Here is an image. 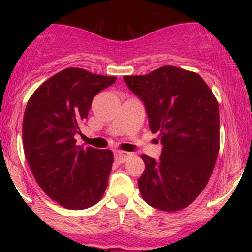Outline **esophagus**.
<instances>
[{"mask_svg":"<svg viewBox=\"0 0 252 252\" xmlns=\"http://www.w3.org/2000/svg\"><path fill=\"white\" fill-rule=\"evenodd\" d=\"M114 155H115V158H116L117 162L123 163L124 161L126 160V158H128V156H129V153L121 152V150H116V152L114 153Z\"/></svg>","mask_w":252,"mask_h":252,"instance_id":"esophagus-1","label":"esophagus"}]
</instances>
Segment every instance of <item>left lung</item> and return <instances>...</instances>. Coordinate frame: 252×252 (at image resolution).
I'll return each mask as SVG.
<instances>
[{"instance_id": "8db88e82", "label": "left lung", "mask_w": 252, "mask_h": 252, "mask_svg": "<svg viewBox=\"0 0 252 252\" xmlns=\"http://www.w3.org/2000/svg\"><path fill=\"white\" fill-rule=\"evenodd\" d=\"M142 100L149 129L158 132V160L146 164L138 189L154 209L174 212L192 204L209 182L219 152V109L207 84L194 72L163 66L146 76L123 77Z\"/></svg>"}]
</instances>
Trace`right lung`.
Returning <instances> with one entry per match:
<instances>
[{
  "mask_svg": "<svg viewBox=\"0 0 252 252\" xmlns=\"http://www.w3.org/2000/svg\"><path fill=\"white\" fill-rule=\"evenodd\" d=\"M115 80L83 68H66L46 80L26 106V160L43 192L65 209H88L108 186L112 152L77 146L74 135L88 118L94 97Z\"/></svg>",
  "mask_w": 252,
  "mask_h": 252,
  "instance_id": "right-lung-1",
  "label": "right lung"
}]
</instances>
